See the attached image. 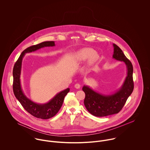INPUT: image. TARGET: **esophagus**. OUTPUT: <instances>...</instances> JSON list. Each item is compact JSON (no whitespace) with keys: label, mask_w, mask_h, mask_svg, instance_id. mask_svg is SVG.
<instances>
[{"label":"esophagus","mask_w":150,"mask_h":150,"mask_svg":"<svg viewBox=\"0 0 150 150\" xmlns=\"http://www.w3.org/2000/svg\"><path fill=\"white\" fill-rule=\"evenodd\" d=\"M80 86H81V85H80V84H78V83H77V84H76L74 85V87H75L76 89H79V88H80Z\"/></svg>","instance_id":"34e87169"}]
</instances>
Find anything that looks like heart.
I'll use <instances>...</instances> for the list:
<instances>
[{
	"mask_svg": "<svg viewBox=\"0 0 150 150\" xmlns=\"http://www.w3.org/2000/svg\"><path fill=\"white\" fill-rule=\"evenodd\" d=\"M99 55L95 51L91 48H84L77 51L75 55L74 59L77 62H83L88 60V64L92 65L95 64L99 59Z\"/></svg>",
	"mask_w": 150,
	"mask_h": 150,
	"instance_id": "heart-1",
	"label": "heart"
}]
</instances>
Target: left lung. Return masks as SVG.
I'll return each instance as SVG.
<instances>
[{"label": "left lung", "mask_w": 150, "mask_h": 150, "mask_svg": "<svg viewBox=\"0 0 150 150\" xmlns=\"http://www.w3.org/2000/svg\"><path fill=\"white\" fill-rule=\"evenodd\" d=\"M113 47L112 58L126 64L128 70L127 76L121 88L115 93L110 95L98 93L88 86H83V90L86 93L84 105L86 110L96 117H105L119 112L134 88L132 64L118 45L113 44Z\"/></svg>", "instance_id": "8db88e82"}]
</instances>
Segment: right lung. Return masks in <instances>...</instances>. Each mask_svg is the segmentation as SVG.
<instances>
[{"label":"right lung","mask_w":150,"mask_h":150,"mask_svg":"<svg viewBox=\"0 0 150 150\" xmlns=\"http://www.w3.org/2000/svg\"><path fill=\"white\" fill-rule=\"evenodd\" d=\"M55 46L53 41L44 42L36 45H33L28 47L22 51L21 54L14 66L13 84V88L15 96L20 102L22 107L29 114L33 116L41 119H49L54 115L60 110L64 102V97L69 92L70 89L67 88L57 93L50 101L45 104H38L28 99L23 93L21 86L20 75L21 71L22 61L23 57L26 53L36 51L44 47Z\"/></svg>","instance_id":"obj_1"}]
</instances>
